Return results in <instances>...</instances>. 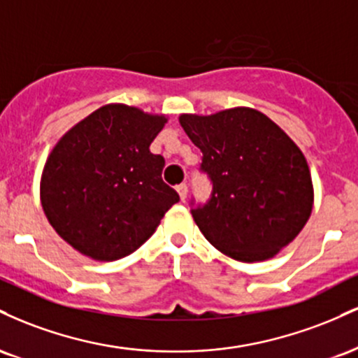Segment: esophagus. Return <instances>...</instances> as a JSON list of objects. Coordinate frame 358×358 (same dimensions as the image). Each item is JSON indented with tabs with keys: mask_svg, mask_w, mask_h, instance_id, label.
Returning a JSON list of instances; mask_svg holds the SVG:
<instances>
[{
	"mask_svg": "<svg viewBox=\"0 0 358 358\" xmlns=\"http://www.w3.org/2000/svg\"><path fill=\"white\" fill-rule=\"evenodd\" d=\"M176 192H178L180 200H182V202H185V199H187V193H188V187H187V183L178 185V187H176Z\"/></svg>",
	"mask_w": 358,
	"mask_h": 358,
	"instance_id": "1",
	"label": "esophagus"
}]
</instances>
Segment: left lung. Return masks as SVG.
<instances>
[{"label": "left lung", "mask_w": 358, "mask_h": 358, "mask_svg": "<svg viewBox=\"0 0 358 358\" xmlns=\"http://www.w3.org/2000/svg\"><path fill=\"white\" fill-rule=\"evenodd\" d=\"M180 124L202 151L213 185L212 199L192 208L205 239L241 262L266 261L294 241L315 199L296 143L252 108L182 114Z\"/></svg>", "instance_id": "8db88e82"}]
</instances>
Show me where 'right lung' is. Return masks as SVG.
Returning a JSON list of instances; mask_svg holds the SVG:
<instances>
[{"label":"right lung","mask_w":358,"mask_h":358,"mask_svg":"<svg viewBox=\"0 0 358 358\" xmlns=\"http://www.w3.org/2000/svg\"><path fill=\"white\" fill-rule=\"evenodd\" d=\"M165 114L106 104L72 126L48 155L40 200L55 232L94 261L129 256L178 202L150 145Z\"/></svg>","instance_id":"1"}]
</instances>
